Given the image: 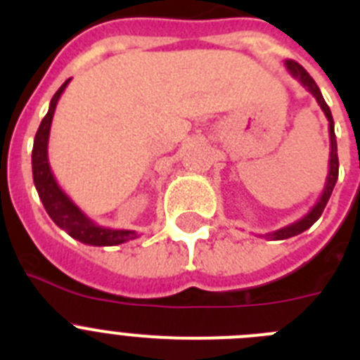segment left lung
<instances>
[{
    "mask_svg": "<svg viewBox=\"0 0 360 360\" xmlns=\"http://www.w3.org/2000/svg\"><path fill=\"white\" fill-rule=\"evenodd\" d=\"M285 66H287L288 73H290L292 77L297 79L301 84L310 91L314 97H316L317 104L321 106L323 113L328 119V131H330V160H328V176H326V184H324V189L321 193V196L317 198V202L314 203V207L307 212L301 219L294 221V224L287 225V227H281L274 232H266V234H259L263 238H270V240H287V238L297 236L301 232H304L307 229H310L311 225L316 224L319 216L323 214L324 207H326V203H328L330 196H332V191L335 187L337 176H339V157H337V141H335V129H333V117L332 111H330L328 104L324 103L323 94H321L319 86L316 84V81L310 77V73L303 68V66L299 65V63L292 61V59H287L285 61Z\"/></svg>",
    "mask_w": 360,
    "mask_h": 360,
    "instance_id": "obj_1",
    "label": "left lung"
}]
</instances>
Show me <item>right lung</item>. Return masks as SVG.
I'll use <instances>...</instances> for the list:
<instances>
[{"label": "right lung", "mask_w": 360, "mask_h": 360, "mask_svg": "<svg viewBox=\"0 0 360 360\" xmlns=\"http://www.w3.org/2000/svg\"><path fill=\"white\" fill-rule=\"evenodd\" d=\"M68 81L63 82V86L56 91V95L50 101L49 113L41 120L39 129L34 139V149H32V176H34V186L37 189L41 202L49 212L53 224L65 232H68L73 240H79L81 243L94 245V247H111V245L126 243L129 240H135V231H126V229H110L95 224L94 219L88 218L81 209L73 203V200L66 195L61 186L57 184L56 176L52 173L49 162V139L50 128H52V119L56 113V106L59 97L63 95Z\"/></svg>", "instance_id": "1"}]
</instances>
